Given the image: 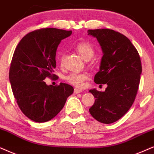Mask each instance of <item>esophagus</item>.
<instances>
[{"label":"esophagus","instance_id":"34e87169","mask_svg":"<svg viewBox=\"0 0 154 154\" xmlns=\"http://www.w3.org/2000/svg\"><path fill=\"white\" fill-rule=\"evenodd\" d=\"M83 90L81 89H77V88H75L74 89V92L75 93V94H78V93H80V92H82Z\"/></svg>","mask_w":154,"mask_h":154}]
</instances>
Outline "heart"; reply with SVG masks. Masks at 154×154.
Returning <instances> with one entry per match:
<instances>
[{
    "label": "heart",
    "instance_id": "b5f03b06",
    "mask_svg": "<svg viewBox=\"0 0 154 154\" xmlns=\"http://www.w3.org/2000/svg\"><path fill=\"white\" fill-rule=\"evenodd\" d=\"M75 50L80 54L81 57L86 61L91 60L94 55V48L88 42L83 41L77 43L75 46ZM59 57L60 58V61L63 62L65 54L63 52H61L59 53ZM87 78H88V74L87 72H71L66 76L65 80L73 86L82 87L84 86V82Z\"/></svg>",
    "mask_w": 154,
    "mask_h": 154
}]
</instances>
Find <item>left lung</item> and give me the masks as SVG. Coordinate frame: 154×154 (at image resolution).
Masks as SVG:
<instances>
[{"label":"left lung","mask_w":154,"mask_h":154,"mask_svg":"<svg viewBox=\"0 0 154 154\" xmlns=\"http://www.w3.org/2000/svg\"><path fill=\"white\" fill-rule=\"evenodd\" d=\"M87 32L97 39L103 52L94 82L107 85L104 91L89 90L95 102L89 111L98 122L112 124L122 118L135 100L142 71L141 58L129 39L120 32L110 29Z\"/></svg>","instance_id":"1"}]
</instances>
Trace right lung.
Listing matches in <instances>:
<instances>
[{
  "mask_svg": "<svg viewBox=\"0 0 154 154\" xmlns=\"http://www.w3.org/2000/svg\"><path fill=\"white\" fill-rule=\"evenodd\" d=\"M71 30L42 28L23 37L15 48L9 71L11 88L20 110L35 122L51 120L65 106L73 93L71 85H47L46 77H57L56 51Z\"/></svg>",
  "mask_w": 154,
  "mask_h": 154,
  "instance_id": "right-lung-1",
  "label": "right lung"
}]
</instances>
